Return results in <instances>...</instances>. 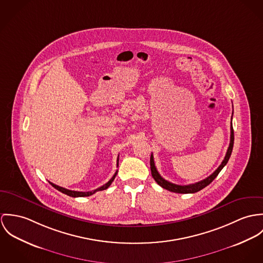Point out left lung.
<instances>
[{
	"mask_svg": "<svg viewBox=\"0 0 263 263\" xmlns=\"http://www.w3.org/2000/svg\"><path fill=\"white\" fill-rule=\"evenodd\" d=\"M232 116H233V113H232ZM231 135H230V144L228 147V150L226 152V155H225V158L224 160L222 161V163L220 164V166L210 175L208 176L206 178H204L203 180L199 181V182H196V183H192V184H187V185H179V184H175L173 182H170L167 180H165L161 175L158 174L156 167H155V164H154V159H153V155L151 154L150 156V170H151V175L152 177L155 179V181L163 189L170 191V192H174V193H177V194H194V193H197L201 190H203L204 187H205L206 185H209L216 177L217 175H219V173L222 171V168L227 164L230 156H231V153H232V150H233L234 145V130L233 126H232V117H231Z\"/></svg>",
	"mask_w": 263,
	"mask_h": 263,
	"instance_id": "left-lung-1",
	"label": "left lung"
}]
</instances>
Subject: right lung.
<instances>
[{
  "instance_id": "1",
  "label": "right lung",
  "mask_w": 263,
  "mask_h": 263,
  "mask_svg": "<svg viewBox=\"0 0 263 263\" xmlns=\"http://www.w3.org/2000/svg\"><path fill=\"white\" fill-rule=\"evenodd\" d=\"M118 157H119V155H118ZM118 161H119V158L117 159V164ZM117 173L118 172L115 173V175H113V176L111 177V179H110L107 183H105L104 185H102V186H100V187H98L97 190H93V191H91V192H77V191H70V190H67V189H64V187H61V186H59V185H57V184H54V183H52V182H50V183H51V184H52V186H53V187H55L58 191L61 192V193H63V194H65V195H67V196H69V197H72V198H78V197H88V196L93 195L96 192L104 191V190L108 189V187L111 185V183L113 182V180L115 179V177H116V175H117Z\"/></svg>"
}]
</instances>
